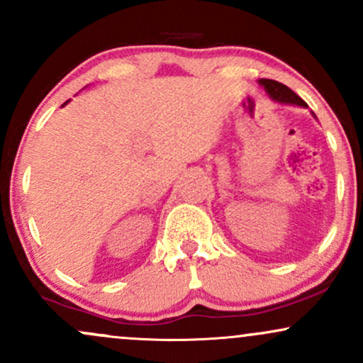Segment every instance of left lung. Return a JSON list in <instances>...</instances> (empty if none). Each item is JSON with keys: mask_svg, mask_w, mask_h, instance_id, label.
Returning <instances> with one entry per match:
<instances>
[{"mask_svg": "<svg viewBox=\"0 0 363 363\" xmlns=\"http://www.w3.org/2000/svg\"><path fill=\"white\" fill-rule=\"evenodd\" d=\"M259 83L264 86L266 91H268L269 97H272L273 101H277L280 104H295V106H302V107L307 106V104L303 102L294 90H290L289 86L283 85V83H280V82L268 80V78H261Z\"/></svg>", "mask_w": 363, "mask_h": 363, "instance_id": "obj_1", "label": "left lung"}]
</instances>
